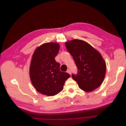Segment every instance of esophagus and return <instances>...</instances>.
Instances as JSON below:
<instances>
[{
  "mask_svg": "<svg viewBox=\"0 0 126 126\" xmlns=\"http://www.w3.org/2000/svg\"><path fill=\"white\" fill-rule=\"evenodd\" d=\"M66 72L68 73H69V74H70L71 75V71H70V69H68L67 70V71H66Z\"/></svg>",
  "mask_w": 126,
  "mask_h": 126,
  "instance_id": "1",
  "label": "esophagus"
}]
</instances>
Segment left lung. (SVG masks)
Instances as JSON below:
<instances>
[{
  "label": "left lung",
  "instance_id": "left-lung-1",
  "mask_svg": "<svg viewBox=\"0 0 126 126\" xmlns=\"http://www.w3.org/2000/svg\"><path fill=\"white\" fill-rule=\"evenodd\" d=\"M78 68L72 74L79 87L86 92L92 91L101 85L104 79L106 65L100 54L88 43L75 39L65 43Z\"/></svg>",
  "mask_w": 126,
  "mask_h": 126
}]
</instances>
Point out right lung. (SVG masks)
<instances>
[{"mask_svg":"<svg viewBox=\"0 0 126 126\" xmlns=\"http://www.w3.org/2000/svg\"><path fill=\"white\" fill-rule=\"evenodd\" d=\"M59 49V44L47 43L39 47L33 55L30 77L33 85L42 94L57 95L70 77L68 73L60 71V64L55 60Z\"/></svg>","mask_w":126,"mask_h":126,"instance_id":"right-lung-1","label":"right lung"}]
</instances>
